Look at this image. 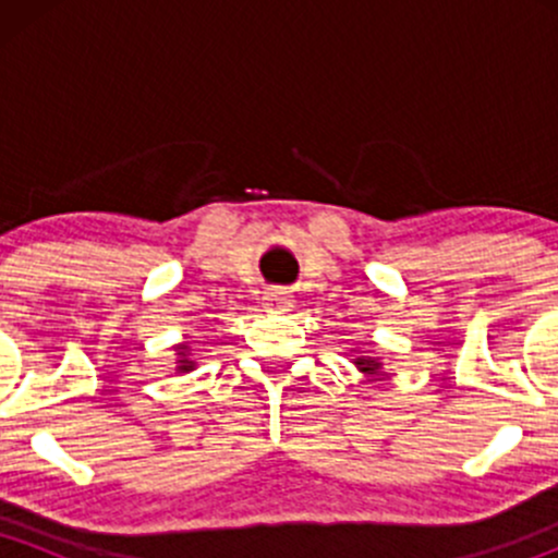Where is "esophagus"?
<instances>
[{"label": "esophagus", "mask_w": 558, "mask_h": 558, "mask_svg": "<svg viewBox=\"0 0 558 558\" xmlns=\"http://www.w3.org/2000/svg\"><path fill=\"white\" fill-rule=\"evenodd\" d=\"M262 300H264V307H267V311L283 313V311H289L291 302H294V296H291L286 289H267L264 291Z\"/></svg>", "instance_id": "esophagus-1"}]
</instances>
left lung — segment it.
I'll list each match as a JSON object with an SVG mask.
<instances>
[{"label":"left lung","mask_w":558,"mask_h":558,"mask_svg":"<svg viewBox=\"0 0 558 558\" xmlns=\"http://www.w3.org/2000/svg\"><path fill=\"white\" fill-rule=\"evenodd\" d=\"M353 364H356V367L362 369V373H367V375H375L380 369V362H378V359H373V356H359Z\"/></svg>","instance_id":"8db88e82"}]
</instances>
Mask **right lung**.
<instances>
[{"mask_svg":"<svg viewBox=\"0 0 558 558\" xmlns=\"http://www.w3.org/2000/svg\"><path fill=\"white\" fill-rule=\"evenodd\" d=\"M194 367V362L189 359V345H178V369L180 373H189Z\"/></svg>","mask_w":558,"mask_h":558,"instance_id":"1","label":"right lung"}]
</instances>
